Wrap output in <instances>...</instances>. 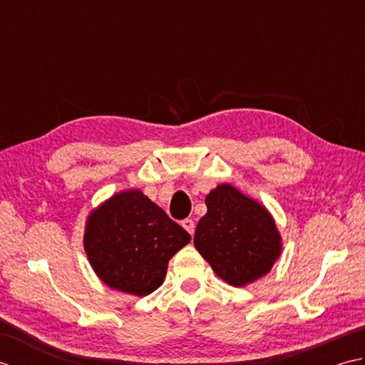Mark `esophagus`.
Wrapping results in <instances>:
<instances>
[{
	"label": "esophagus",
	"mask_w": 365,
	"mask_h": 365,
	"mask_svg": "<svg viewBox=\"0 0 365 365\" xmlns=\"http://www.w3.org/2000/svg\"><path fill=\"white\" fill-rule=\"evenodd\" d=\"M182 227H183L185 230H187L190 235L195 234V227H196V226H195V221H192V220H183V221H182Z\"/></svg>",
	"instance_id": "34e87169"
}]
</instances>
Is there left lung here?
I'll return each mask as SVG.
<instances>
[{"label": "left lung", "instance_id": "1", "mask_svg": "<svg viewBox=\"0 0 365 365\" xmlns=\"http://www.w3.org/2000/svg\"><path fill=\"white\" fill-rule=\"evenodd\" d=\"M195 246L224 282L245 287L268 274L282 252V237L265 205L230 183L205 197Z\"/></svg>", "mask_w": 365, "mask_h": 365}]
</instances>
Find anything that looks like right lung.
I'll return each mask as SVG.
<instances>
[{
  "label": "right lung",
  "mask_w": 365,
  "mask_h": 365,
  "mask_svg": "<svg viewBox=\"0 0 365 365\" xmlns=\"http://www.w3.org/2000/svg\"><path fill=\"white\" fill-rule=\"evenodd\" d=\"M190 240L163 208L131 188L115 192L88 215L83 246L100 281L143 298L165 282L170 257Z\"/></svg>",
  "instance_id": "add662e5"
}]
</instances>
